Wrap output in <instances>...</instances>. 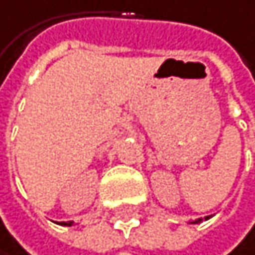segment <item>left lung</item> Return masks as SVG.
I'll use <instances>...</instances> for the list:
<instances>
[{
    "instance_id": "left-lung-1",
    "label": "left lung",
    "mask_w": 255,
    "mask_h": 255,
    "mask_svg": "<svg viewBox=\"0 0 255 255\" xmlns=\"http://www.w3.org/2000/svg\"><path fill=\"white\" fill-rule=\"evenodd\" d=\"M207 219H209V217H206V219H204V220H207ZM199 222H202V219H198V220H196L194 223H199Z\"/></svg>"
}]
</instances>
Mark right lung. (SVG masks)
<instances>
[{
    "mask_svg": "<svg viewBox=\"0 0 255 255\" xmlns=\"http://www.w3.org/2000/svg\"><path fill=\"white\" fill-rule=\"evenodd\" d=\"M72 223H74V222H62V223H61V225H67V227H70V225H72Z\"/></svg>",
    "mask_w": 255,
    "mask_h": 255,
    "instance_id": "right-lung-1",
    "label": "right lung"
}]
</instances>
